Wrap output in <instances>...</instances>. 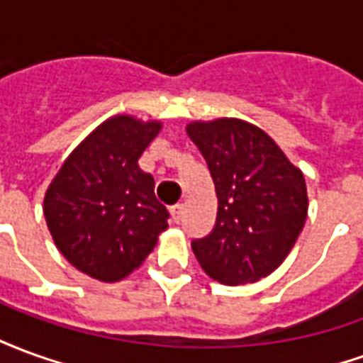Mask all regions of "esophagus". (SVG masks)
Returning <instances> with one entry per match:
<instances>
[{
	"label": "esophagus",
	"mask_w": 363,
	"mask_h": 363,
	"mask_svg": "<svg viewBox=\"0 0 363 363\" xmlns=\"http://www.w3.org/2000/svg\"><path fill=\"white\" fill-rule=\"evenodd\" d=\"M182 213H184V206H182V204H177V206H173V208H171V216H173L174 223H181Z\"/></svg>",
	"instance_id": "1"
}]
</instances>
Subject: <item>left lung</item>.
<instances>
[{
    "mask_svg": "<svg viewBox=\"0 0 363 363\" xmlns=\"http://www.w3.org/2000/svg\"><path fill=\"white\" fill-rule=\"evenodd\" d=\"M186 134L206 159L218 196L213 229L192 241L200 267L225 286L267 278L307 220L303 173L267 132L245 120L190 122Z\"/></svg>",
    "mask_w": 363,
    "mask_h": 363,
    "instance_id": "1",
    "label": "left lung"
}]
</instances>
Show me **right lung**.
I'll return each instance as SVG.
<instances>
[{
    "label": "right lung",
    "instance_id": "right-lung-1",
    "mask_svg": "<svg viewBox=\"0 0 363 363\" xmlns=\"http://www.w3.org/2000/svg\"><path fill=\"white\" fill-rule=\"evenodd\" d=\"M161 122L118 114L96 126L54 177L44 218L67 262L99 281H118L142 267L169 228L155 182L138 159Z\"/></svg>",
    "mask_w": 363,
    "mask_h": 363
}]
</instances>
